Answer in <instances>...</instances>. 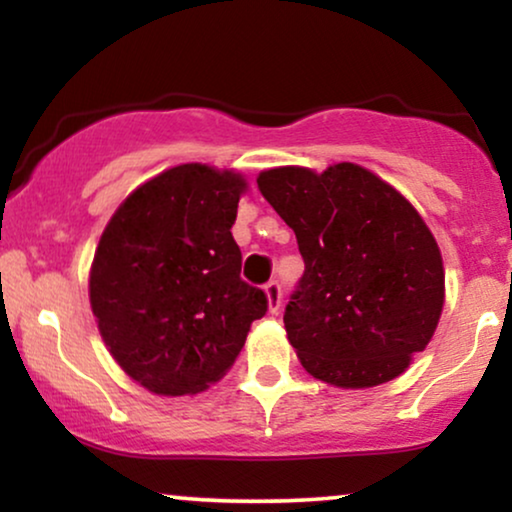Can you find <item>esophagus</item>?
I'll return each mask as SVG.
<instances>
[{
    "label": "esophagus",
    "mask_w": 512,
    "mask_h": 512,
    "mask_svg": "<svg viewBox=\"0 0 512 512\" xmlns=\"http://www.w3.org/2000/svg\"><path fill=\"white\" fill-rule=\"evenodd\" d=\"M265 296H268L270 312L277 314L279 307H282V284H279L277 279H272V282L265 284Z\"/></svg>",
    "instance_id": "esophagus-1"
}]
</instances>
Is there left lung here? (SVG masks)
<instances>
[{
    "instance_id": "obj_1",
    "label": "left lung",
    "mask_w": 512,
    "mask_h": 512,
    "mask_svg": "<svg viewBox=\"0 0 512 512\" xmlns=\"http://www.w3.org/2000/svg\"><path fill=\"white\" fill-rule=\"evenodd\" d=\"M258 188L293 228L305 272L284 312L307 373L342 389L394 380L445 300L443 258L417 209L366 167H275Z\"/></svg>"
}]
</instances>
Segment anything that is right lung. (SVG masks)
Wrapping results in <instances>:
<instances>
[{"mask_svg": "<svg viewBox=\"0 0 512 512\" xmlns=\"http://www.w3.org/2000/svg\"><path fill=\"white\" fill-rule=\"evenodd\" d=\"M240 174L188 163L132 191L90 268V307L118 366L158 396L198 394L242 352L268 296L242 282Z\"/></svg>", "mask_w": 512, "mask_h": 512, "instance_id": "add662e5", "label": "right lung"}]
</instances>
